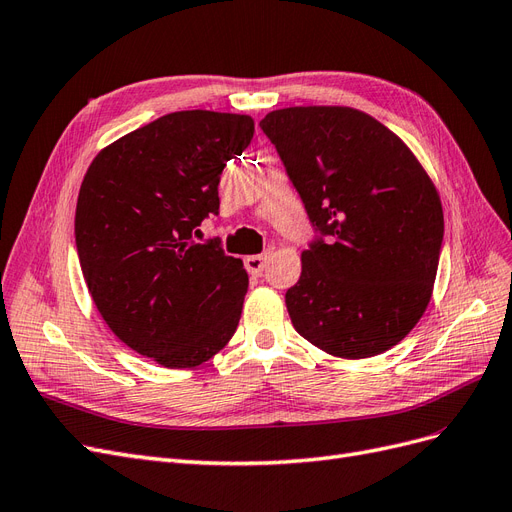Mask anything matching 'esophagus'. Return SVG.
<instances>
[{
	"mask_svg": "<svg viewBox=\"0 0 512 512\" xmlns=\"http://www.w3.org/2000/svg\"><path fill=\"white\" fill-rule=\"evenodd\" d=\"M268 259H270V253H268V251L261 253V255H251V257L244 259V266H246V270H249L253 276H259V274L263 272V268H266Z\"/></svg>",
	"mask_w": 512,
	"mask_h": 512,
	"instance_id": "1",
	"label": "esophagus"
}]
</instances>
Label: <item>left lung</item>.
<instances>
[{"instance_id": "obj_1", "label": "left lung", "mask_w": 512, "mask_h": 512, "mask_svg": "<svg viewBox=\"0 0 512 512\" xmlns=\"http://www.w3.org/2000/svg\"><path fill=\"white\" fill-rule=\"evenodd\" d=\"M259 125L317 232L285 293L295 332L344 359L389 351L432 298L444 217L430 176L355 108H283Z\"/></svg>"}]
</instances>
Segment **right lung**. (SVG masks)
Masks as SVG:
<instances>
[{
  "label": "right lung",
  "instance_id": "obj_1",
  "mask_svg": "<svg viewBox=\"0 0 512 512\" xmlns=\"http://www.w3.org/2000/svg\"><path fill=\"white\" fill-rule=\"evenodd\" d=\"M253 134L246 114L172 112L106 146L80 185L74 232L91 298L114 336L166 368L204 364L238 327L249 274L191 236L219 214L223 168Z\"/></svg>",
  "mask_w": 512,
  "mask_h": 512
}]
</instances>
